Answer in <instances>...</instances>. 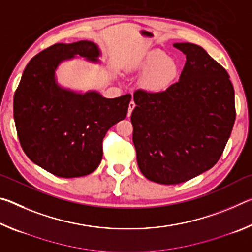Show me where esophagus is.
<instances>
[{
  "mask_svg": "<svg viewBox=\"0 0 252 252\" xmlns=\"http://www.w3.org/2000/svg\"><path fill=\"white\" fill-rule=\"evenodd\" d=\"M134 106H135V103H134L133 101H131L130 103H129V111H127V117L131 116V113H132V111H133Z\"/></svg>",
  "mask_w": 252,
  "mask_h": 252,
  "instance_id": "34e87169",
  "label": "esophagus"
}]
</instances>
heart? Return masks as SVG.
Wrapping results in <instances>:
<instances>
[{
  "mask_svg": "<svg viewBox=\"0 0 252 252\" xmlns=\"http://www.w3.org/2000/svg\"><path fill=\"white\" fill-rule=\"evenodd\" d=\"M133 69L147 72L143 85L148 90H164L176 78L179 71L178 63L161 50H156L143 55L133 63Z\"/></svg>",
  "mask_w": 252,
  "mask_h": 252,
  "instance_id": "heart-1",
  "label": "heart"
}]
</instances>
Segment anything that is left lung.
<instances>
[{
    "instance_id": "8db88e82",
    "label": "left lung",
    "mask_w": 252,
    "mask_h": 252,
    "mask_svg": "<svg viewBox=\"0 0 252 252\" xmlns=\"http://www.w3.org/2000/svg\"><path fill=\"white\" fill-rule=\"evenodd\" d=\"M186 54L178 82L161 92L136 90L132 111L140 171L161 185H178L211 169L236 120L228 72L201 46L174 43Z\"/></svg>"
}]
</instances>
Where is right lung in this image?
Segmentation results:
<instances>
[{
	"label": "right lung",
	"mask_w": 252,
	"mask_h": 252,
	"mask_svg": "<svg viewBox=\"0 0 252 252\" xmlns=\"http://www.w3.org/2000/svg\"><path fill=\"white\" fill-rule=\"evenodd\" d=\"M75 55L97 62L91 41L57 43L32 58L14 93L16 132L25 155L61 178L92 173L99 167L106 132L126 117L131 94L105 99L99 92L76 93L55 79L60 63Z\"/></svg>",
	"instance_id": "1"
}]
</instances>
